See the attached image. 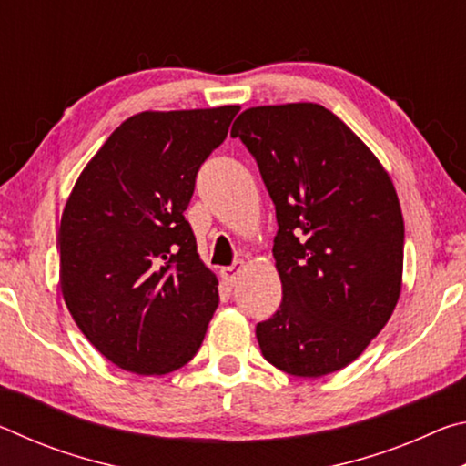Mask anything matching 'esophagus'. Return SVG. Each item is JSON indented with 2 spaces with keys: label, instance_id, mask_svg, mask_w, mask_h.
<instances>
[{
  "label": "esophagus",
  "instance_id": "34e87169",
  "mask_svg": "<svg viewBox=\"0 0 466 466\" xmlns=\"http://www.w3.org/2000/svg\"><path fill=\"white\" fill-rule=\"evenodd\" d=\"M242 269H244V263L242 261L234 263L232 267H224L222 278H224V281L228 283V286H236V281H238V275H240Z\"/></svg>",
  "mask_w": 466,
  "mask_h": 466
}]
</instances>
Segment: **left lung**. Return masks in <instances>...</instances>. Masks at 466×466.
<instances>
[{
  "label": "left lung",
  "mask_w": 466,
  "mask_h": 466,
  "mask_svg": "<svg viewBox=\"0 0 466 466\" xmlns=\"http://www.w3.org/2000/svg\"><path fill=\"white\" fill-rule=\"evenodd\" d=\"M232 137L257 160L279 226L273 257L283 298L257 325L258 347L291 376L337 372L399 302L405 224L389 172L314 102L247 108Z\"/></svg>",
  "instance_id": "left-lung-1"
}]
</instances>
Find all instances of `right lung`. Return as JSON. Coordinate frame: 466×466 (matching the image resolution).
<instances>
[{
	"label": "right lung",
	"mask_w": 466,
	"mask_h": 466,
	"mask_svg": "<svg viewBox=\"0 0 466 466\" xmlns=\"http://www.w3.org/2000/svg\"><path fill=\"white\" fill-rule=\"evenodd\" d=\"M240 106L146 110L123 121L82 170L59 226L69 312L106 360L162 376L199 350L218 279L185 219L195 178Z\"/></svg>",
	"instance_id": "add662e5"
}]
</instances>
